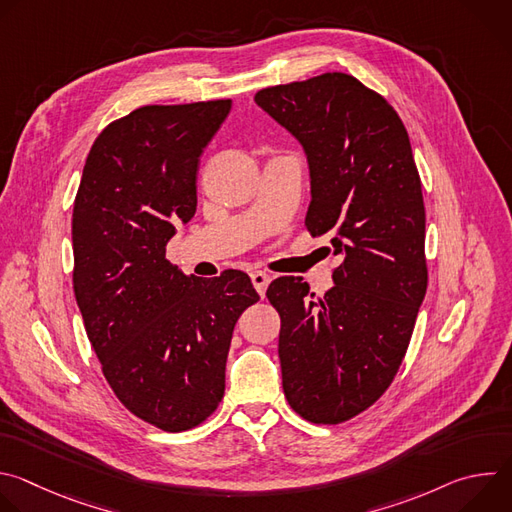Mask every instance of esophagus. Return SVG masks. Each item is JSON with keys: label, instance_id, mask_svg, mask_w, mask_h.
Segmentation results:
<instances>
[{"label": "esophagus", "instance_id": "esophagus-1", "mask_svg": "<svg viewBox=\"0 0 512 512\" xmlns=\"http://www.w3.org/2000/svg\"><path fill=\"white\" fill-rule=\"evenodd\" d=\"M251 281H253V287L257 289V294L263 298L265 291H267V285L271 281V277L265 273V271H253L251 273Z\"/></svg>", "mask_w": 512, "mask_h": 512}]
</instances>
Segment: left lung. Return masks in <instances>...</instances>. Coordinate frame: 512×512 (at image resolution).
Segmentation results:
<instances>
[{
	"label": "left lung",
	"mask_w": 512,
	"mask_h": 512,
	"mask_svg": "<svg viewBox=\"0 0 512 512\" xmlns=\"http://www.w3.org/2000/svg\"><path fill=\"white\" fill-rule=\"evenodd\" d=\"M255 103L304 145L306 229L342 257L324 298L302 277L267 287L287 403L338 425L377 403L405 358L427 289L421 178L397 111L344 72L261 89Z\"/></svg>",
	"instance_id": "left-lung-1"
}]
</instances>
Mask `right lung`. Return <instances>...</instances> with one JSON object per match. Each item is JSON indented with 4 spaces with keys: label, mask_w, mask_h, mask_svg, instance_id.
Here are the masks:
<instances>
[{
    "label": "right lung",
    "mask_w": 512,
    "mask_h": 512,
    "mask_svg": "<svg viewBox=\"0 0 512 512\" xmlns=\"http://www.w3.org/2000/svg\"><path fill=\"white\" fill-rule=\"evenodd\" d=\"M231 99L145 105L89 152L72 210V287L115 397L164 431L206 421L225 395L239 316L259 300L247 273L184 275L166 259L196 212L200 154Z\"/></svg>",
    "instance_id": "1"
}]
</instances>
